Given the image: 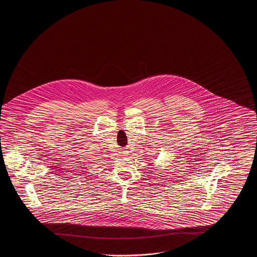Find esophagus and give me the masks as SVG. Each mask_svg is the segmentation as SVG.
<instances>
[{
    "instance_id": "34e87169",
    "label": "esophagus",
    "mask_w": 257,
    "mask_h": 257,
    "mask_svg": "<svg viewBox=\"0 0 257 257\" xmlns=\"http://www.w3.org/2000/svg\"><path fill=\"white\" fill-rule=\"evenodd\" d=\"M120 154H121V156H126V155L128 154V152H127L126 150H122V151L120 152Z\"/></svg>"
}]
</instances>
